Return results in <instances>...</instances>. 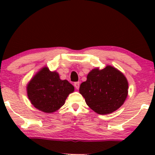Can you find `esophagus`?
<instances>
[{
	"instance_id": "esophagus-1",
	"label": "esophagus",
	"mask_w": 155,
	"mask_h": 155,
	"mask_svg": "<svg viewBox=\"0 0 155 155\" xmlns=\"http://www.w3.org/2000/svg\"><path fill=\"white\" fill-rule=\"evenodd\" d=\"M79 85H80V84H79V82H75V83H74V86H75V87H76V89H79Z\"/></svg>"
}]
</instances>
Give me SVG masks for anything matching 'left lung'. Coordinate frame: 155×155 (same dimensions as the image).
Segmentation results:
<instances>
[{
	"instance_id": "left-lung-1",
	"label": "left lung",
	"mask_w": 155,
	"mask_h": 155,
	"mask_svg": "<svg viewBox=\"0 0 155 155\" xmlns=\"http://www.w3.org/2000/svg\"><path fill=\"white\" fill-rule=\"evenodd\" d=\"M128 82L121 72L108 65L93 69L87 80L80 85L79 93L87 105L100 115H107L119 109L128 93Z\"/></svg>"
}]
</instances>
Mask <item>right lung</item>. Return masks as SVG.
<instances>
[{"label":"right lung","mask_w":155,"mask_h":155,"mask_svg":"<svg viewBox=\"0 0 155 155\" xmlns=\"http://www.w3.org/2000/svg\"><path fill=\"white\" fill-rule=\"evenodd\" d=\"M74 91L68 80H61L56 71L44 67L27 85L28 97L34 107L42 112L51 113L64 104L67 97Z\"/></svg>","instance_id":"right-lung-1"}]
</instances>
